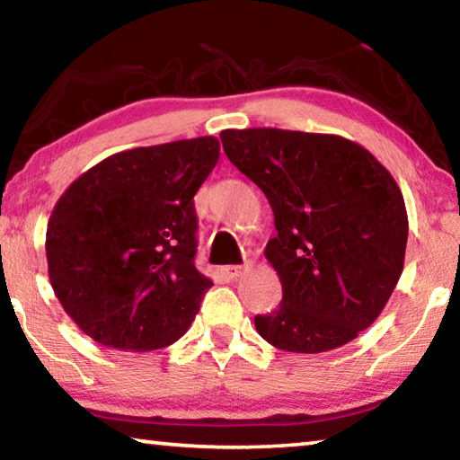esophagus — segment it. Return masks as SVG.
<instances>
[{
    "label": "esophagus",
    "instance_id": "esophagus-1",
    "mask_svg": "<svg viewBox=\"0 0 460 460\" xmlns=\"http://www.w3.org/2000/svg\"><path fill=\"white\" fill-rule=\"evenodd\" d=\"M245 270H247V266H225L223 268V274L227 276L229 279H235V278H239L241 274H243Z\"/></svg>",
    "mask_w": 460,
    "mask_h": 460
}]
</instances>
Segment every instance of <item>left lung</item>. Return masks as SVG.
Segmentation results:
<instances>
[{
  "label": "left lung",
  "mask_w": 460,
  "mask_h": 460,
  "mask_svg": "<svg viewBox=\"0 0 460 460\" xmlns=\"http://www.w3.org/2000/svg\"><path fill=\"white\" fill-rule=\"evenodd\" d=\"M227 158L266 194L278 235L266 260L282 302L255 316L270 345L324 353L373 324L402 276L408 213L376 155L334 134L221 131Z\"/></svg>",
  "instance_id": "obj_1"
}]
</instances>
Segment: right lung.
I'll return each mask as SVG.
<instances>
[{"label": "right lung", "mask_w": 460, "mask_h": 460, "mask_svg": "<svg viewBox=\"0 0 460 460\" xmlns=\"http://www.w3.org/2000/svg\"><path fill=\"white\" fill-rule=\"evenodd\" d=\"M213 136L118 152L62 192L46 229L52 290L99 345L154 351L189 331L213 282L194 268V194Z\"/></svg>", "instance_id": "right-lung-1"}]
</instances>
